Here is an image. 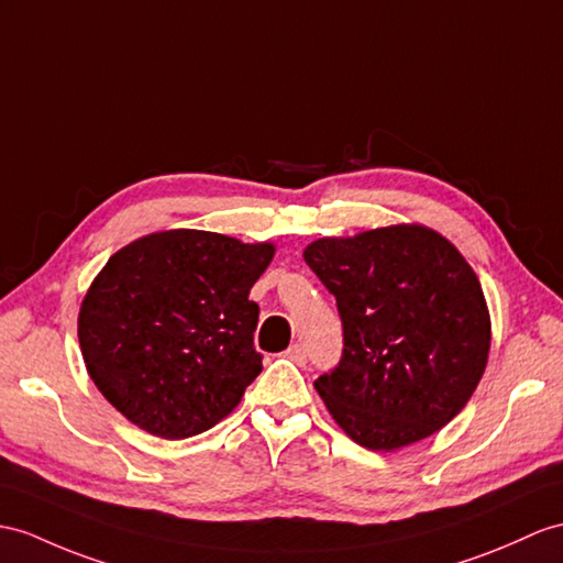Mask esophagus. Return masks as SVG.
I'll return each mask as SVG.
<instances>
[{"label":"esophagus","mask_w":563,"mask_h":563,"mask_svg":"<svg viewBox=\"0 0 563 563\" xmlns=\"http://www.w3.org/2000/svg\"><path fill=\"white\" fill-rule=\"evenodd\" d=\"M284 355H286V358H289V361H294L296 365H303V363L308 361V353H306V346H303V344L289 346V351H286Z\"/></svg>","instance_id":"esophagus-1"}]
</instances>
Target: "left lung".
Instances as JSON below:
<instances>
[{
	"label": "left lung",
	"mask_w": 563,
	"mask_h": 563,
	"mask_svg": "<svg viewBox=\"0 0 563 563\" xmlns=\"http://www.w3.org/2000/svg\"><path fill=\"white\" fill-rule=\"evenodd\" d=\"M336 298L344 355L314 379L355 444L394 451L442 430L471 401L489 358L492 322L477 274L422 224H391L306 245Z\"/></svg>",
	"instance_id": "left-lung-1"
}]
</instances>
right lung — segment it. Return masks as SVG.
Returning <instances> with one entry per match:
<instances>
[{"instance_id":"add662e5","label":"right lung","mask_w":563,"mask_h":563,"mask_svg":"<svg viewBox=\"0 0 563 563\" xmlns=\"http://www.w3.org/2000/svg\"><path fill=\"white\" fill-rule=\"evenodd\" d=\"M274 243L200 229L155 231L123 245L78 310V344L95 387L162 440L224 420L263 369L253 346V284Z\"/></svg>"}]
</instances>
